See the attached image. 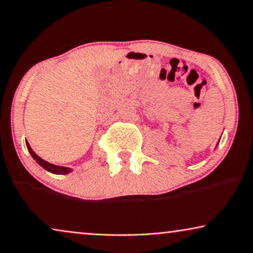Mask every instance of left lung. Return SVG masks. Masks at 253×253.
I'll return each instance as SVG.
<instances>
[{"mask_svg":"<svg viewBox=\"0 0 253 253\" xmlns=\"http://www.w3.org/2000/svg\"><path fill=\"white\" fill-rule=\"evenodd\" d=\"M216 146H217V144H216Z\"/></svg>","mask_w":253,"mask_h":253,"instance_id":"1","label":"left lung"}]
</instances>
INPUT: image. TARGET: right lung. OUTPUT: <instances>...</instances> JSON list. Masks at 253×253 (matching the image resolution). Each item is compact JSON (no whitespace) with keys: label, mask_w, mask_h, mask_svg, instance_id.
I'll use <instances>...</instances> for the list:
<instances>
[{"label":"right lung","mask_w":253,"mask_h":253,"mask_svg":"<svg viewBox=\"0 0 253 253\" xmlns=\"http://www.w3.org/2000/svg\"><path fill=\"white\" fill-rule=\"evenodd\" d=\"M26 146H27V150H29L30 154L32 155V158L36 160L38 164H39L41 167L43 169H46L47 171H50L53 172V174H57V175H65V174H69V172L72 171L71 168H68V167H61V166H55L53 164H49V162L44 161L43 159H41L40 157H38V155L34 153V151L31 148L30 144L26 141Z\"/></svg>","instance_id":"add662e5"}]
</instances>
